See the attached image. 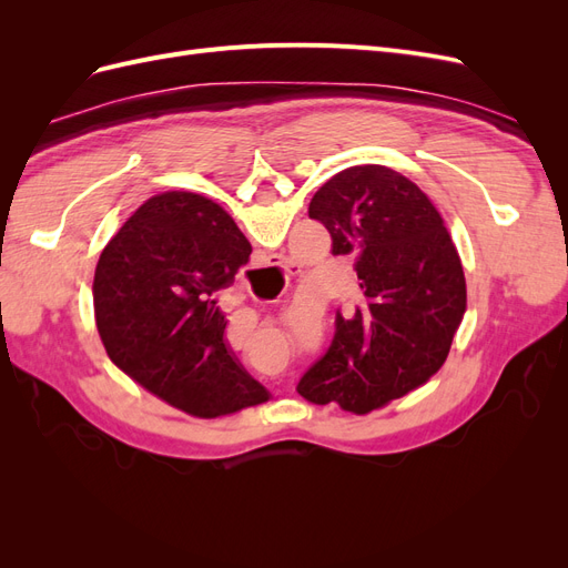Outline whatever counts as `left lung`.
I'll list each match as a JSON object with an SVG mask.
<instances>
[{
  "label": "left lung",
  "mask_w": 568,
  "mask_h": 568,
  "mask_svg": "<svg viewBox=\"0 0 568 568\" xmlns=\"http://www.w3.org/2000/svg\"><path fill=\"white\" fill-rule=\"evenodd\" d=\"M307 215L329 230L334 255H355L359 301L336 315L332 346L298 393L367 415L443 367L467 313L459 253L432 199L386 165L341 170Z\"/></svg>",
  "instance_id": "1"
}]
</instances>
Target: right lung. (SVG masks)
<instances>
[{"label":"right lung","instance_id":"add662e5","mask_svg":"<svg viewBox=\"0 0 568 568\" xmlns=\"http://www.w3.org/2000/svg\"><path fill=\"white\" fill-rule=\"evenodd\" d=\"M248 255V239L215 201L194 192L144 201L94 272V320L111 363L192 417L267 403L270 390L232 353L217 305Z\"/></svg>","mask_w":568,"mask_h":568}]
</instances>
